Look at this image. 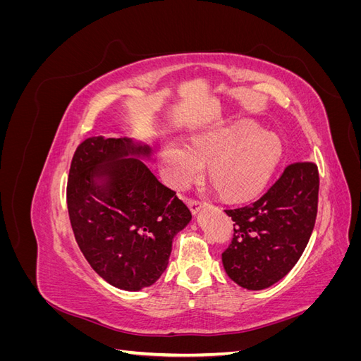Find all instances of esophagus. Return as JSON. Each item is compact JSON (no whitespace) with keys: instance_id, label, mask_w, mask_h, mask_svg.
Here are the masks:
<instances>
[{"instance_id":"1","label":"esophagus","mask_w":361,"mask_h":361,"mask_svg":"<svg viewBox=\"0 0 361 361\" xmlns=\"http://www.w3.org/2000/svg\"><path fill=\"white\" fill-rule=\"evenodd\" d=\"M187 204H188V207H190L191 212H192L194 215H197V214L200 212L202 207H203V203H202V202H199V200H192V199L187 200Z\"/></svg>"}]
</instances>
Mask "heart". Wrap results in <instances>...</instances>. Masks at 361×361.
I'll return each mask as SVG.
<instances>
[{"mask_svg": "<svg viewBox=\"0 0 361 361\" xmlns=\"http://www.w3.org/2000/svg\"><path fill=\"white\" fill-rule=\"evenodd\" d=\"M283 157L280 138L253 122H238L195 135L187 149L167 146L161 152L164 179L185 188L209 166V179L227 199H247L265 187Z\"/></svg>", "mask_w": 361, "mask_h": 361, "instance_id": "obj_1", "label": "heart"}]
</instances>
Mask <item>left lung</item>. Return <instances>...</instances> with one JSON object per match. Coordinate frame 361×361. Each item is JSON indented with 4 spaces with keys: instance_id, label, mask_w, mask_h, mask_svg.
<instances>
[{
    "instance_id": "left-lung-1",
    "label": "left lung",
    "mask_w": 361,
    "mask_h": 361,
    "mask_svg": "<svg viewBox=\"0 0 361 361\" xmlns=\"http://www.w3.org/2000/svg\"><path fill=\"white\" fill-rule=\"evenodd\" d=\"M318 191V169L298 162L286 167L259 200L226 211L235 233L221 260L238 286L267 289L295 267L313 232Z\"/></svg>"
}]
</instances>
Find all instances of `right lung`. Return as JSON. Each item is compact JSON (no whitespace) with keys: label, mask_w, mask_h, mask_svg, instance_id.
<instances>
[{"label":"right lung","mask_w":361,"mask_h":361,"mask_svg":"<svg viewBox=\"0 0 361 361\" xmlns=\"http://www.w3.org/2000/svg\"><path fill=\"white\" fill-rule=\"evenodd\" d=\"M141 140L90 137L76 147L68 180L72 231L84 257L111 286L149 288L169 265L173 238L191 211L155 178Z\"/></svg>","instance_id":"right-lung-1"}]
</instances>
